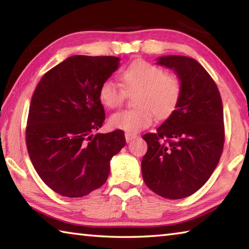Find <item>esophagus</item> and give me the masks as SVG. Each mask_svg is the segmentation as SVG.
Instances as JSON below:
<instances>
[{"label":"esophagus","instance_id":"esophagus-1","mask_svg":"<svg viewBox=\"0 0 249 249\" xmlns=\"http://www.w3.org/2000/svg\"><path fill=\"white\" fill-rule=\"evenodd\" d=\"M137 137V134H134V133H129V132H126L125 133V140L126 142H130L132 140H134V138Z\"/></svg>","mask_w":249,"mask_h":249}]
</instances>
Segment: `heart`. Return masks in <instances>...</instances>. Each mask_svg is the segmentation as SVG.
Listing matches in <instances>:
<instances>
[{"label": "heart", "mask_w": 249, "mask_h": 249, "mask_svg": "<svg viewBox=\"0 0 249 249\" xmlns=\"http://www.w3.org/2000/svg\"><path fill=\"white\" fill-rule=\"evenodd\" d=\"M122 86L107 79L101 83L99 98L105 107L114 108L124 102L126 92L137 91L135 105L109 117L113 127L129 133L140 132L153 124L155 116L167 119L174 114L181 100V82L175 74L145 60H136L121 73Z\"/></svg>", "instance_id": "1"}]
</instances>
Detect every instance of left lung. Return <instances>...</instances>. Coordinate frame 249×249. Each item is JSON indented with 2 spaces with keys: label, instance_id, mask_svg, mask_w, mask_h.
<instances>
[{
  "label": "left lung",
  "instance_id": "obj_1",
  "mask_svg": "<svg viewBox=\"0 0 249 249\" xmlns=\"http://www.w3.org/2000/svg\"><path fill=\"white\" fill-rule=\"evenodd\" d=\"M158 65L172 69L181 81V100L174 114L156 133L145 134L148 145L142 174L151 191L166 199H183L209 180L224 146L220 91L196 59L163 56Z\"/></svg>",
  "mask_w": 249,
  "mask_h": 249
}]
</instances>
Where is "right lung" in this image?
<instances>
[{"label": "right lung", "instance_id": "1", "mask_svg": "<svg viewBox=\"0 0 249 249\" xmlns=\"http://www.w3.org/2000/svg\"><path fill=\"white\" fill-rule=\"evenodd\" d=\"M120 58L71 56L44 74L34 91L26 146L37 174L58 195L81 197L107 182L124 132L93 135L105 120L101 83Z\"/></svg>", "mask_w": 249, "mask_h": 249}]
</instances>
